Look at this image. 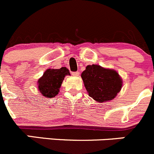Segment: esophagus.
Wrapping results in <instances>:
<instances>
[{
    "label": "esophagus",
    "mask_w": 154,
    "mask_h": 154,
    "mask_svg": "<svg viewBox=\"0 0 154 154\" xmlns=\"http://www.w3.org/2000/svg\"><path fill=\"white\" fill-rule=\"evenodd\" d=\"M72 74L74 76H79V72H72Z\"/></svg>",
    "instance_id": "1"
}]
</instances>
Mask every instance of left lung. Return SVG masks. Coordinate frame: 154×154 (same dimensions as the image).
Here are the masks:
<instances>
[{
    "mask_svg": "<svg viewBox=\"0 0 154 154\" xmlns=\"http://www.w3.org/2000/svg\"><path fill=\"white\" fill-rule=\"evenodd\" d=\"M81 77L88 95L98 103L113 100L122 87V79L116 70L97 64L88 65Z\"/></svg>",
    "mask_w": 154,
    "mask_h": 154,
    "instance_id": "1",
    "label": "left lung"
}]
</instances>
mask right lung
<instances>
[{"label": "right lung", "mask_w": 154, "mask_h": 154, "mask_svg": "<svg viewBox=\"0 0 154 154\" xmlns=\"http://www.w3.org/2000/svg\"><path fill=\"white\" fill-rule=\"evenodd\" d=\"M66 75H70L69 70L66 67L48 69L38 80V89L45 97H54L60 92Z\"/></svg>", "instance_id": "1"}]
</instances>
